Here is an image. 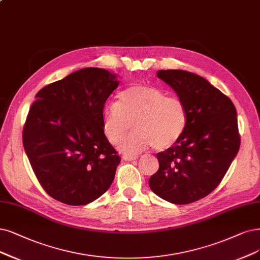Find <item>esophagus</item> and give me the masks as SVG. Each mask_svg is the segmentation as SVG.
<instances>
[{"mask_svg":"<svg viewBox=\"0 0 260 260\" xmlns=\"http://www.w3.org/2000/svg\"><path fill=\"white\" fill-rule=\"evenodd\" d=\"M137 158H138L137 155H129V154H124V155H123V159H124V160H128V161L135 160V159H137Z\"/></svg>","mask_w":260,"mask_h":260,"instance_id":"obj_1","label":"esophagus"}]
</instances>
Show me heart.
<instances>
[{"label":"heart","instance_id":"1","mask_svg":"<svg viewBox=\"0 0 260 260\" xmlns=\"http://www.w3.org/2000/svg\"><path fill=\"white\" fill-rule=\"evenodd\" d=\"M134 121V132L119 142L127 153H139L154 146L166 150L176 145L187 124L185 105L179 98L155 88L137 84L124 89L117 102L105 105L102 126L105 136L115 145Z\"/></svg>","mask_w":260,"mask_h":260}]
</instances>
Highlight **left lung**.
<instances>
[{"label":"left lung","instance_id":"obj_1","mask_svg":"<svg viewBox=\"0 0 260 260\" xmlns=\"http://www.w3.org/2000/svg\"><path fill=\"white\" fill-rule=\"evenodd\" d=\"M156 74L185 105L187 124L176 145L156 154L159 168L149 185L171 204H191L217 187L237 155V110L230 99L204 77L181 70Z\"/></svg>","mask_w":260,"mask_h":260}]
</instances>
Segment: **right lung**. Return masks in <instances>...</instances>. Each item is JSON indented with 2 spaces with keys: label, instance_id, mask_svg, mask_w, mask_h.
<instances>
[{
  "label": "right lung",
  "instance_id": "right-lung-1",
  "mask_svg": "<svg viewBox=\"0 0 260 260\" xmlns=\"http://www.w3.org/2000/svg\"><path fill=\"white\" fill-rule=\"evenodd\" d=\"M117 75L86 67L38 91L23 126L22 141L46 193L70 206L101 197L121 161L106 138L102 113L118 88Z\"/></svg>",
  "mask_w": 260,
  "mask_h": 260
}]
</instances>
